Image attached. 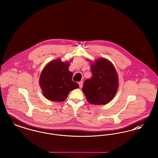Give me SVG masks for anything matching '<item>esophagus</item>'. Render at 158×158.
<instances>
[{
    "label": "esophagus",
    "mask_w": 158,
    "mask_h": 158,
    "mask_svg": "<svg viewBox=\"0 0 158 158\" xmlns=\"http://www.w3.org/2000/svg\"><path fill=\"white\" fill-rule=\"evenodd\" d=\"M83 82L82 81L78 83V84H79V86H80V89H81V88H82V87H83Z\"/></svg>",
    "instance_id": "obj_1"
}]
</instances>
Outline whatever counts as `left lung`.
<instances>
[{
    "instance_id": "1",
    "label": "left lung",
    "mask_w": 158,
    "mask_h": 158,
    "mask_svg": "<svg viewBox=\"0 0 158 158\" xmlns=\"http://www.w3.org/2000/svg\"><path fill=\"white\" fill-rule=\"evenodd\" d=\"M91 78L86 80L83 85L86 99L93 105L107 104L113 99L118 90L116 69L111 62L100 58L91 63Z\"/></svg>"
}]
</instances>
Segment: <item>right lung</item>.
<instances>
[{"label":"right lung","mask_w":158,"mask_h":158,"mask_svg":"<svg viewBox=\"0 0 158 158\" xmlns=\"http://www.w3.org/2000/svg\"><path fill=\"white\" fill-rule=\"evenodd\" d=\"M69 62L57 59L48 64L42 71L39 84L44 96L51 101L63 102L69 92L79 88L78 83L72 80L73 73L68 70Z\"/></svg>","instance_id":"add662e5"}]
</instances>
